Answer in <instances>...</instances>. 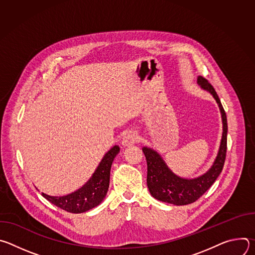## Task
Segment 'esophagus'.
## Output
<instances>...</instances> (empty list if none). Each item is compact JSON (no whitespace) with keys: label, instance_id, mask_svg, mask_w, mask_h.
Instances as JSON below:
<instances>
[{"label":"esophagus","instance_id":"obj_1","mask_svg":"<svg viewBox=\"0 0 255 255\" xmlns=\"http://www.w3.org/2000/svg\"><path fill=\"white\" fill-rule=\"evenodd\" d=\"M137 140H138L137 134L135 132L131 131V132H128L124 136V138L122 140V145L123 146H131V145H133L134 143L137 142Z\"/></svg>","mask_w":255,"mask_h":255}]
</instances>
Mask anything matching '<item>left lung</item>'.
Here are the masks:
<instances>
[{
    "label": "left lung",
    "mask_w": 255,
    "mask_h": 255,
    "mask_svg": "<svg viewBox=\"0 0 255 255\" xmlns=\"http://www.w3.org/2000/svg\"><path fill=\"white\" fill-rule=\"evenodd\" d=\"M198 84L209 92L220 108L223 122V134L217 157L211 168L197 178H183L175 175L165 164L162 157L153 149L143 147L142 151L147 161V187L153 198L158 201L181 206L196 202L215 183L221 173L227 151V117L213 86L203 77L198 78Z\"/></svg>",
    "instance_id": "obj_1"
}]
</instances>
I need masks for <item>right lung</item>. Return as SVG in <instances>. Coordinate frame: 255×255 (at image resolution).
<instances>
[{
  "mask_svg": "<svg viewBox=\"0 0 255 255\" xmlns=\"http://www.w3.org/2000/svg\"><path fill=\"white\" fill-rule=\"evenodd\" d=\"M119 151L120 147L118 145L109 150L92 177L78 191L62 197H52L41 193L42 196L56 207L69 213H84L97 207L107 195L110 183L111 166Z\"/></svg>",
  "mask_w": 255,
  "mask_h": 255,
  "instance_id": "right-lung-1",
  "label": "right lung"
}]
</instances>
